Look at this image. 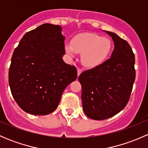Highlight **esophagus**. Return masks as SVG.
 I'll list each match as a JSON object with an SVG mask.
<instances>
[{
    "label": "esophagus",
    "instance_id": "obj_1",
    "mask_svg": "<svg viewBox=\"0 0 148 148\" xmlns=\"http://www.w3.org/2000/svg\"><path fill=\"white\" fill-rule=\"evenodd\" d=\"M82 70L81 69H79V68L77 69V74H78V77L80 75V74L82 73Z\"/></svg>",
    "mask_w": 148,
    "mask_h": 148
}]
</instances>
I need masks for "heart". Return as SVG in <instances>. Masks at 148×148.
<instances>
[{
  "mask_svg": "<svg viewBox=\"0 0 148 148\" xmlns=\"http://www.w3.org/2000/svg\"><path fill=\"white\" fill-rule=\"evenodd\" d=\"M66 51L69 56L82 53L81 60L86 67H94L100 64L107 57L111 50L109 39L95 34H84L77 36L72 44H66Z\"/></svg>",
  "mask_w": 148,
  "mask_h": 148,
  "instance_id": "1",
  "label": "heart"
}]
</instances>
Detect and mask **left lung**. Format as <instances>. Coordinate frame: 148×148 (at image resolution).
Returning a JSON list of instances; mask_svg holds the SVG:
<instances>
[{
  "mask_svg": "<svg viewBox=\"0 0 148 148\" xmlns=\"http://www.w3.org/2000/svg\"><path fill=\"white\" fill-rule=\"evenodd\" d=\"M110 59L79 77L83 110L89 118L102 120L122 111L129 102L135 79V54L127 41L114 33Z\"/></svg>",
  "mask_w": 148,
  "mask_h": 148,
  "instance_id": "8db88e82",
  "label": "left lung"
}]
</instances>
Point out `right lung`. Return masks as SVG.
I'll use <instances>...</instances> for the list:
<instances>
[{"mask_svg":"<svg viewBox=\"0 0 148 148\" xmlns=\"http://www.w3.org/2000/svg\"><path fill=\"white\" fill-rule=\"evenodd\" d=\"M62 28L44 23L26 33L11 58L8 82L19 107L29 114L46 115L57 108L65 88L77 77V68L65 64Z\"/></svg>","mask_w":148,"mask_h":148,"instance_id":"add662e5","label":"right lung"}]
</instances>
